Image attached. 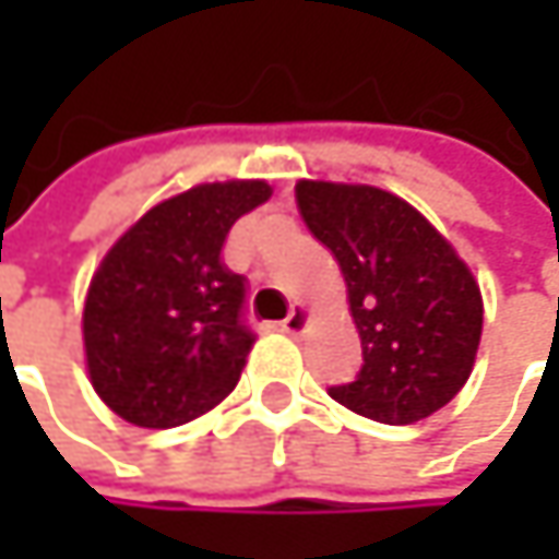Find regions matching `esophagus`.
I'll use <instances>...</instances> for the list:
<instances>
[{"instance_id":"esophagus-1","label":"esophagus","mask_w":559,"mask_h":559,"mask_svg":"<svg viewBox=\"0 0 559 559\" xmlns=\"http://www.w3.org/2000/svg\"><path fill=\"white\" fill-rule=\"evenodd\" d=\"M307 326H310V310H307L304 304H294V307H290V313L281 320V330H284L287 336H300Z\"/></svg>"}]
</instances>
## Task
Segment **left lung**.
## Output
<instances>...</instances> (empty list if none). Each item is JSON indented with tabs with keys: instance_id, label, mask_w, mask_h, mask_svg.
Wrapping results in <instances>:
<instances>
[{
	"instance_id": "left-lung-1",
	"label": "left lung",
	"mask_w": 559,
	"mask_h": 559,
	"mask_svg": "<svg viewBox=\"0 0 559 559\" xmlns=\"http://www.w3.org/2000/svg\"><path fill=\"white\" fill-rule=\"evenodd\" d=\"M307 229L333 252L362 340L356 382L330 397L379 420L414 424L466 385L483 294L456 249L401 197L369 183L297 180Z\"/></svg>"
}]
</instances>
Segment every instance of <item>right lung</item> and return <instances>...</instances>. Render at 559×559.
<instances>
[{"mask_svg":"<svg viewBox=\"0 0 559 559\" xmlns=\"http://www.w3.org/2000/svg\"><path fill=\"white\" fill-rule=\"evenodd\" d=\"M269 197L265 180L190 187L152 206L99 262L83 349L93 389L122 420L180 427L236 389L255 333L246 278L226 269L223 242Z\"/></svg>","mask_w":559,"mask_h":559,"instance_id":"right-lung-1","label":"right lung"}]
</instances>
